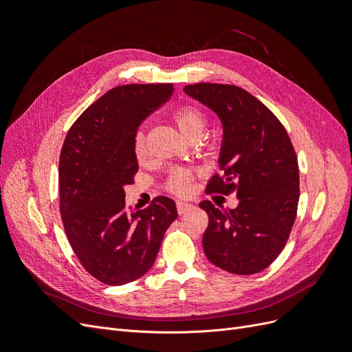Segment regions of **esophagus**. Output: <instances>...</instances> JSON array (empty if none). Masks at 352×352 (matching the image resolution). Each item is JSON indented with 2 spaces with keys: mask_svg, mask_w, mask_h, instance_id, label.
Here are the masks:
<instances>
[{
  "mask_svg": "<svg viewBox=\"0 0 352 352\" xmlns=\"http://www.w3.org/2000/svg\"><path fill=\"white\" fill-rule=\"evenodd\" d=\"M176 208H177V212H179V214H185V212H188V211L192 210V208H194V206H192V204H188V202H184V201H177Z\"/></svg>",
  "mask_w": 352,
  "mask_h": 352,
  "instance_id": "esophagus-1",
  "label": "esophagus"
}]
</instances>
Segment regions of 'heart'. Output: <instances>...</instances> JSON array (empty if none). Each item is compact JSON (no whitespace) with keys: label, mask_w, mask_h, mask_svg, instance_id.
<instances>
[{"label":"heart","mask_w":352,"mask_h":352,"mask_svg":"<svg viewBox=\"0 0 352 352\" xmlns=\"http://www.w3.org/2000/svg\"><path fill=\"white\" fill-rule=\"evenodd\" d=\"M173 119L186 138H195L201 136L206 129L207 119L204 113H202L195 105H184V107L177 109L173 113ZM133 151L138 160H144L146 155V142L145 135L142 131H138L133 140ZM190 188V175L186 170H175L168 179V189L176 194H188Z\"/></svg>","instance_id":"heart-1"}]
</instances>
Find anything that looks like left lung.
<instances>
[{
    "mask_svg": "<svg viewBox=\"0 0 352 352\" xmlns=\"http://www.w3.org/2000/svg\"><path fill=\"white\" fill-rule=\"evenodd\" d=\"M214 113L223 127L219 166L210 192L235 190L236 208H216L210 201L202 235L207 258L235 274H254L278 258L294 226L300 172L285 127L265 105L242 88L195 83L184 88Z\"/></svg>",
    "mask_w": 352,
    "mask_h": 352,
    "instance_id": "left-lung-1",
    "label": "left lung"
}]
</instances>
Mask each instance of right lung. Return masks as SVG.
Masks as SVG:
<instances>
[{"label": "right lung", "mask_w": 352, "mask_h": 352, "mask_svg": "<svg viewBox=\"0 0 352 352\" xmlns=\"http://www.w3.org/2000/svg\"><path fill=\"white\" fill-rule=\"evenodd\" d=\"M172 92V83L116 87L79 116L63 144V225L85 270L102 283L119 286L144 276L177 217L167 197L144 210L124 207V186L140 168L133 151L138 127Z\"/></svg>", "instance_id": "right-lung-1"}]
</instances>
